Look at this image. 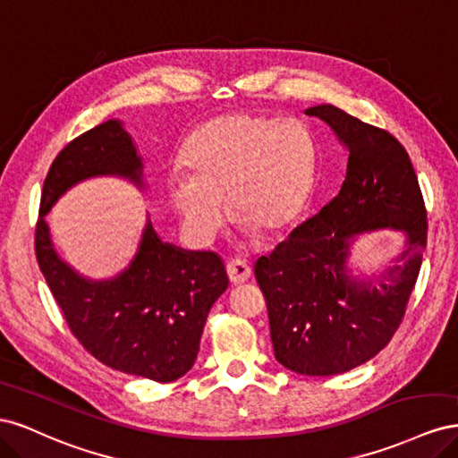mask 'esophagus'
Listing matches in <instances>:
<instances>
[{
	"instance_id": "obj_1",
	"label": "esophagus",
	"mask_w": 458,
	"mask_h": 458,
	"mask_svg": "<svg viewBox=\"0 0 458 458\" xmlns=\"http://www.w3.org/2000/svg\"><path fill=\"white\" fill-rule=\"evenodd\" d=\"M227 275L233 284H242L250 279L252 269L244 259H231L227 263Z\"/></svg>"
}]
</instances>
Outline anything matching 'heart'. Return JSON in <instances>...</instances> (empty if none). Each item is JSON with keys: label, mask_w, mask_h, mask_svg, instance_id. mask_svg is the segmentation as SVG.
<instances>
[{"label": "heart", "mask_w": 458, "mask_h": 458, "mask_svg": "<svg viewBox=\"0 0 458 458\" xmlns=\"http://www.w3.org/2000/svg\"><path fill=\"white\" fill-rule=\"evenodd\" d=\"M315 160L313 135L298 118L217 116L187 141V174L170 177V202L195 242H210L224 224V197L241 225L275 234L306 206Z\"/></svg>", "instance_id": "obj_1"}]
</instances>
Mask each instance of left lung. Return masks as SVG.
Segmentation results:
<instances>
[{"label": "left lung", "mask_w": 458, "mask_h": 458, "mask_svg": "<svg viewBox=\"0 0 458 458\" xmlns=\"http://www.w3.org/2000/svg\"><path fill=\"white\" fill-rule=\"evenodd\" d=\"M348 147L338 195L256 266L267 303L275 357L308 377H332L367 363L399 328L426 248V206L405 147L382 128L332 105L306 110ZM392 226L404 252L377 283L353 282L344 261L354 234Z\"/></svg>", "instance_id": "1"}]
</instances>
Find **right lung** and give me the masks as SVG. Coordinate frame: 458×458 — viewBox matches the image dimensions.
Returning a JSON list of instances; mask_svg holds the SVG:
<instances>
[{"label":"right lung","mask_w":458,"mask_h":458,"mask_svg":"<svg viewBox=\"0 0 458 458\" xmlns=\"http://www.w3.org/2000/svg\"><path fill=\"white\" fill-rule=\"evenodd\" d=\"M141 168L120 122L106 120L78 135L53 160L46 177L34 246L53 298L88 353L114 370L174 382L195 365L208 311L229 284L224 259L162 242L147 224L130 267L113 281L93 283L57 256L44 219L81 179L118 174L143 185Z\"/></svg>","instance_id":"right-lung-1"}]
</instances>
